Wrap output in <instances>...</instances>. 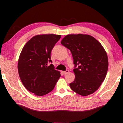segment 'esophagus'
Masks as SVG:
<instances>
[{"label": "esophagus", "mask_w": 123, "mask_h": 123, "mask_svg": "<svg viewBox=\"0 0 123 123\" xmlns=\"http://www.w3.org/2000/svg\"><path fill=\"white\" fill-rule=\"evenodd\" d=\"M62 72H63L64 74H67V73H68V72H69V71H68V70H67V71H63Z\"/></svg>", "instance_id": "1"}]
</instances>
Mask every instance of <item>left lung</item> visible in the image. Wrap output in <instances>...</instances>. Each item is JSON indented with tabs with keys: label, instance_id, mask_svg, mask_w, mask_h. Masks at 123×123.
Masks as SVG:
<instances>
[{
	"label": "left lung",
	"instance_id": "left-lung-1",
	"mask_svg": "<svg viewBox=\"0 0 123 123\" xmlns=\"http://www.w3.org/2000/svg\"><path fill=\"white\" fill-rule=\"evenodd\" d=\"M61 43L71 51L75 65V79L69 84L71 89L82 96L94 93L108 70L107 55L102 45L93 37L82 34L67 35Z\"/></svg>",
	"mask_w": 123,
	"mask_h": 123
}]
</instances>
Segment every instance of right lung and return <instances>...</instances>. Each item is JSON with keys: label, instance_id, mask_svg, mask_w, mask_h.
<instances>
[{"label": "right lung", "instance_id": "add662e5", "mask_svg": "<svg viewBox=\"0 0 123 123\" xmlns=\"http://www.w3.org/2000/svg\"><path fill=\"white\" fill-rule=\"evenodd\" d=\"M61 35H37L24 46L18 60V72L27 90L38 96L53 90L60 77L51 62V52Z\"/></svg>", "mask_w": 123, "mask_h": 123}]
</instances>
